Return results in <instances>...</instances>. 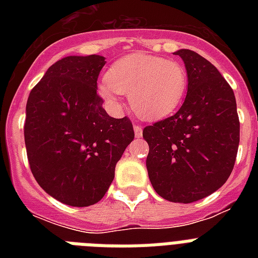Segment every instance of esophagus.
<instances>
[{"label": "esophagus", "mask_w": 258, "mask_h": 258, "mask_svg": "<svg viewBox=\"0 0 258 258\" xmlns=\"http://www.w3.org/2000/svg\"><path fill=\"white\" fill-rule=\"evenodd\" d=\"M134 131H135V137L141 138L143 135V128H142V125L135 124L134 125Z\"/></svg>", "instance_id": "1"}]
</instances>
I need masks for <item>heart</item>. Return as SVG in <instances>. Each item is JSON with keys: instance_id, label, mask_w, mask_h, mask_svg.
<instances>
[{"instance_id": "heart-1", "label": "heart", "mask_w": 258, "mask_h": 258, "mask_svg": "<svg viewBox=\"0 0 258 258\" xmlns=\"http://www.w3.org/2000/svg\"><path fill=\"white\" fill-rule=\"evenodd\" d=\"M187 89V71L183 64L159 56L134 53L119 58L99 84L104 99L116 104L119 93L130 95L138 116L158 120L174 112Z\"/></svg>"}]
</instances>
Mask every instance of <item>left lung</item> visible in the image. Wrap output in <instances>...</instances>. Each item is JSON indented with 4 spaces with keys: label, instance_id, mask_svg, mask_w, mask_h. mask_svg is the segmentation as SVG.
Returning <instances> with one entry per match:
<instances>
[{
    "label": "left lung",
    "instance_id": "1",
    "mask_svg": "<svg viewBox=\"0 0 258 258\" xmlns=\"http://www.w3.org/2000/svg\"><path fill=\"white\" fill-rule=\"evenodd\" d=\"M187 71V95L178 112L143 128L154 190L170 202L190 204L222 186L240 143L234 92L212 62L190 49L175 52Z\"/></svg>",
    "mask_w": 258,
    "mask_h": 258
}]
</instances>
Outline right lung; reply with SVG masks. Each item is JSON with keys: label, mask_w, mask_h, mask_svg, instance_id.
Segmentation results:
<instances>
[{"label": "right lung", "mask_w": 258, "mask_h": 258, "mask_svg": "<svg viewBox=\"0 0 258 258\" xmlns=\"http://www.w3.org/2000/svg\"><path fill=\"white\" fill-rule=\"evenodd\" d=\"M104 64L97 54L61 58L26 101L30 171L49 196L70 206H89L104 197L135 137L130 117L115 119L101 107L97 78Z\"/></svg>", "instance_id": "obj_1"}]
</instances>
